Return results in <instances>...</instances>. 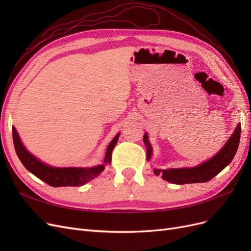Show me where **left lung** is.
<instances>
[{
    "mask_svg": "<svg viewBox=\"0 0 251 251\" xmlns=\"http://www.w3.org/2000/svg\"><path fill=\"white\" fill-rule=\"evenodd\" d=\"M241 136V125L235 127L233 134L227 140L225 146L209 160L201 163L195 168L183 169H169V170H154L156 176L162 177L163 180L174 184H188V183H203L211 180L215 176L223 171L228 165L237 153ZM144 144L147 146V159L150 160L151 156V147L148 138V134L143 136Z\"/></svg>",
    "mask_w": 251,
    "mask_h": 251,
    "instance_id": "left-lung-1",
    "label": "left lung"
}]
</instances>
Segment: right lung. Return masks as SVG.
Instances as JSON below:
<instances>
[{
    "label": "right lung",
    "instance_id": "right-lung-1",
    "mask_svg": "<svg viewBox=\"0 0 251 251\" xmlns=\"http://www.w3.org/2000/svg\"><path fill=\"white\" fill-rule=\"evenodd\" d=\"M119 135L120 134L118 133L110 142L107 153L104 156L103 163L100 165L94 166V168H53V166H49L41 162L39 159H36L33 155L29 153L24 147V144L22 143L16 127L12 126L14 149H16L17 155L23 165L30 173H32L35 177L46 182L47 184L53 187L81 186L97 177L101 172H103L104 166L111 163L112 151L118 141Z\"/></svg>",
    "mask_w": 251,
    "mask_h": 251
}]
</instances>
